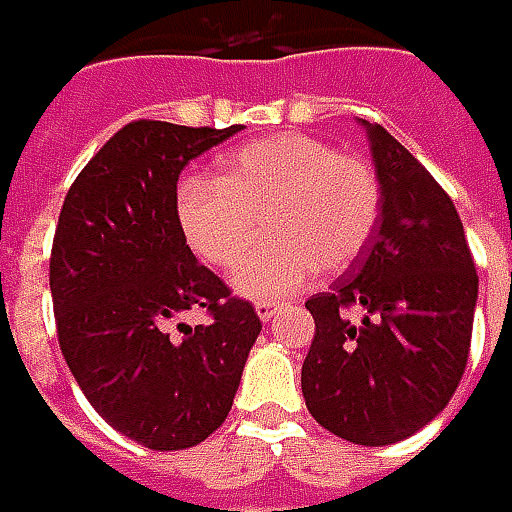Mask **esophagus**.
I'll list each match as a JSON object with an SVG mask.
<instances>
[{
    "label": "esophagus",
    "mask_w": 512,
    "mask_h": 512,
    "mask_svg": "<svg viewBox=\"0 0 512 512\" xmlns=\"http://www.w3.org/2000/svg\"><path fill=\"white\" fill-rule=\"evenodd\" d=\"M276 310H279L276 302H259V305H256V313H259V319H262V322H270V319L276 316Z\"/></svg>",
    "instance_id": "esophagus-1"
}]
</instances>
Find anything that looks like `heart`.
I'll use <instances>...</instances> for the list:
<instances>
[{
	"instance_id": "1",
	"label": "heart",
	"mask_w": 512,
	"mask_h": 512,
	"mask_svg": "<svg viewBox=\"0 0 512 512\" xmlns=\"http://www.w3.org/2000/svg\"><path fill=\"white\" fill-rule=\"evenodd\" d=\"M379 213L376 170L305 133L230 150L213 176H187L176 190L179 230L210 267L236 265L263 222L271 239L233 273V287L262 302L293 293L313 270L333 276L353 265Z\"/></svg>"
}]
</instances>
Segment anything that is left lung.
<instances>
[{"instance_id": "obj_1", "label": "left lung", "mask_w": 512, "mask_h": 512, "mask_svg": "<svg viewBox=\"0 0 512 512\" xmlns=\"http://www.w3.org/2000/svg\"><path fill=\"white\" fill-rule=\"evenodd\" d=\"M364 128L382 213L350 273L305 302L316 336L302 393L325 430L382 447L433 422L456 393L479 276L444 187L382 125Z\"/></svg>"}]
</instances>
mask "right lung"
<instances>
[{
  "instance_id": "right-lung-1",
  "label": "right lung",
  "mask_w": 512,
  "mask_h": 512,
  "mask_svg": "<svg viewBox=\"0 0 512 512\" xmlns=\"http://www.w3.org/2000/svg\"><path fill=\"white\" fill-rule=\"evenodd\" d=\"M236 130L130 122L82 168L59 213L50 296L62 356L96 413L150 450H185L225 422L262 330L176 222L179 173ZM187 309H205L208 325L173 337Z\"/></svg>"
}]
</instances>
